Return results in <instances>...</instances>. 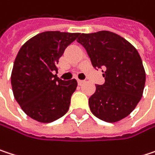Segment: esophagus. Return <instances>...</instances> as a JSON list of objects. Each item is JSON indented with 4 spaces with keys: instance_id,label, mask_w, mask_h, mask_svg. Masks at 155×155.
Segmentation results:
<instances>
[{
    "instance_id": "obj_1",
    "label": "esophagus",
    "mask_w": 155,
    "mask_h": 155,
    "mask_svg": "<svg viewBox=\"0 0 155 155\" xmlns=\"http://www.w3.org/2000/svg\"><path fill=\"white\" fill-rule=\"evenodd\" d=\"M77 81H78V84H79V85H81V84L84 82V81H82V80H77Z\"/></svg>"
}]
</instances>
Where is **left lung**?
I'll return each instance as SVG.
<instances>
[{
	"mask_svg": "<svg viewBox=\"0 0 155 155\" xmlns=\"http://www.w3.org/2000/svg\"><path fill=\"white\" fill-rule=\"evenodd\" d=\"M77 41L94 68H102L105 83L96 85L89 98L92 114L106 122L127 117L140 101L146 73L137 50L124 38L109 31L81 34Z\"/></svg>",
	"mask_w": 155,
	"mask_h": 155,
	"instance_id": "8db88e82",
	"label": "left lung"
}]
</instances>
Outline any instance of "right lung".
<instances>
[{
    "mask_svg": "<svg viewBox=\"0 0 155 155\" xmlns=\"http://www.w3.org/2000/svg\"><path fill=\"white\" fill-rule=\"evenodd\" d=\"M79 33L48 31L27 41L15 59L11 85L15 99L32 119L48 123L59 119L69 109L75 91V79L63 81L53 73L64 49Z\"/></svg>",
    "mask_w": 155,
    "mask_h": 155,
    "instance_id": "1",
    "label": "right lung"
}]
</instances>
